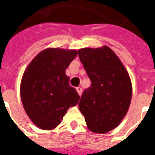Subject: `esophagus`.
I'll return each mask as SVG.
<instances>
[{
	"mask_svg": "<svg viewBox=\"0 0 155 155\" xmlns=\"http://www.w3.org/2000/svg\"><path fill=\"white\" fill-rule=\"evenodd\" d=\"M76 91H77L78 94L80 95V96H81V94H82V88L80 87H76Z\"/></svg>",
	"mask_w": 155,
	"mask_h": 155,
	"instance_id": "1",
	"label": "esophagus"
}]
</instances>
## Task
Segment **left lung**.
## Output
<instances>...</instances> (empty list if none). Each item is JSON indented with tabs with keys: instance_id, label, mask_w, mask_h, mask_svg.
Here are the masks:
<instances>
[{
	"instance_id": "obj_1",
	"label": "left lung",
	"mask_w": 155,
	"mask_h": 155,
	"mask_svg": "<svg viewBox=\"0 0 155 155\" xmlns=\"http://www.w3.org/2000/svg\"><path fill=\"white\" fill-rule=\"evenodd\" d=\"M78 54L91 80L79 103L87 129L105 134L115 129L126 115L132 98V84L127 71L107 46L84 48Z\"/></svg>"
}]
</instances>
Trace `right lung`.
I'll return each mask as SVG.
<instances>
[{"label":"right lung","mask_w":155,"mask_h":155,"mask_svg":"<svg viewBox=\"0 0 155 155\" xmlns=\"http://www.w3.org/2000/svg\"><path fill=\"white\" fill-rule=\"evenodd\" d=\"M75 50L48 48L29 64L21 81V98L25 113L37 127L53 130L80 96L69 84L66 68L76 57Z\"/></svg>","instance_id":"add662e5"}]
</instances>
